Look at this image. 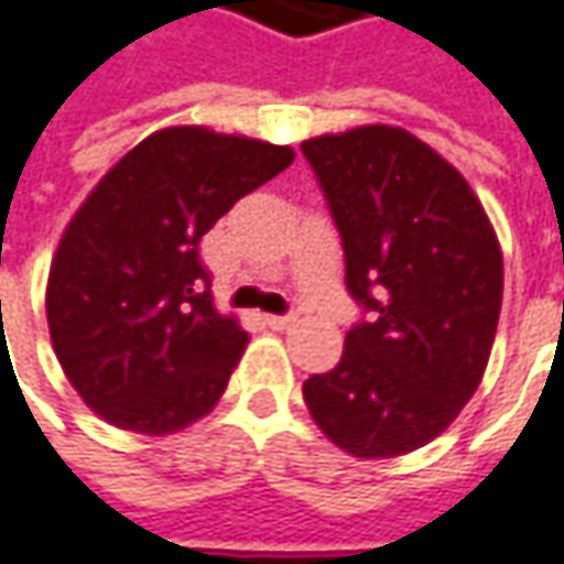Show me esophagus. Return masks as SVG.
Masks as SVG:
<instances>
[{
    "label": "esophagus",
    "instance_id": "1",
    "mask_svg": "<svg viewBox=\"0 0 564 564\" xmlns=\"http://www.w3.org/2000/svg\"><path fill=\"white\" fill-rule=\"evenodd\" d=\"M293 322H296L293 315H264V325L271 330H286Z\"/></svg>",
    "mask_w": 564,
    "mask_h": 564
}]
</instances>
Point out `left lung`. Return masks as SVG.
Here are the masks:
<instances>
[{
	"mask_svg": "<svg viewBox=\"0 0 564 564\" xmlns=\"http://www.w3.org/2000/svg\"><path fill=\"white\" fill-rule=\"evenodd\" d=\"M340 230L347 290L372 322L303 384L308 413L354 457H398L457 420L502 312V249L467 180L398 126L303 141Z\"/></svg>",
	"mask_w": 564,
	"mask_h": 564,
	"instance_id": "1",
	"label": "left lung"
}]
</instances>
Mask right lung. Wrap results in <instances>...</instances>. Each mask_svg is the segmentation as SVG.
Returning <instances> with one entry per match:
<instances>
[{"mask_svg": "<svg viewBox=\"0 0 564 564\" xmlns=\"http://www.w3.org/2000/svg\"><path fill=\"white\" fill-rule=\"evenodd\" d=\"M290 163L286 144L173 126L94 185L50 264L46 322L97 416L170 435L220 401L249 334L214 308L198 242Z\"/></svg>", "mask_w": 564, "mask_h": 564, "instance_id": "right-lung-1", "label": "right lung"}]
</instances>
